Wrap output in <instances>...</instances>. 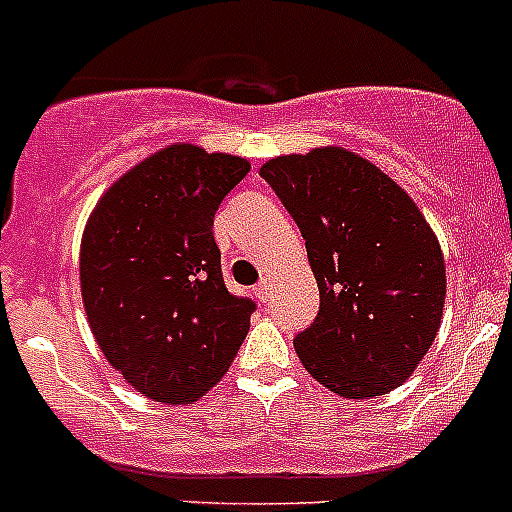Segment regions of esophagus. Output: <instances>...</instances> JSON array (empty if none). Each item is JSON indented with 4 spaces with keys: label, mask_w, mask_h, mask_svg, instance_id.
Returning <instances> with one entry per match:
<instances>
[{
    "label": "esophagus",
    "mask_w": 512,
    "mask_h": 512,
    "mask_svg": "<svg viewBox=\"0 0 512 512\" xmlns=\"http://www.w3.org/2000/svg\"><path fill=\"white\" fill-rule=\"evenodd\" d=\"M253 292H256V297H259L261 302H269V282H266V279H261V282L253 287Z\"/></svg>",
    "instance_id": "obj_1"
}]
</instances>
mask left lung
Masks as SVG:
<instances>
[{
    "label": "left lung",
    "mask_w": 512,
    "mask_h": 512,
    "mask_svg": "<svg viewBox=\"0 0 512 512\" xmlns=\"http://www.w3.org/2000/svg\"><path fill=\"white\" fill-rule=\"evenodd\" d=\"M295 217L320 289L297 333L302 366L348 400L400 387L441 328L446 266L405 189L346 148H315L259 171Z\"/></svg>",
    "instance_id": "1"
}]
</instances>
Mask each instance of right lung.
<instances>
[{
	"label": "right lung",
	"instance_id": "right-lung-1",
	"mask_svg": "<svg viewBox=\"0 0 512 512\" xmlns=\"http://www.w3.org/2000/svg\"><path fill=\"white\" fill-rule=\"evenodd\" d=\"M241 156L176 143L97 202L79 253L81 300L102 354L140 395L187 405L228 372L256 302L230 295L212 235Z\"/></svg>",
	"mask_w": 512,
	"mask_h": 512
}]
</instances>
